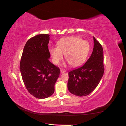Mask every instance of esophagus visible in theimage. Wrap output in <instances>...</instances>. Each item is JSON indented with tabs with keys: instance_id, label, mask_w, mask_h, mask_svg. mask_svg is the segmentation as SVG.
I'll return each instance as SVG.
<instances>
[{
	"instance_id": "obj_1",
	"label": "esophagus",
	"mask_w": 126,
	"mask_h": 126,
	"mask_svg": "<svg viewBox=\"0 0 126 126\" xmlns=\"http://www.w3.org/2000/svg\"><path fill=\"white\" fill-rule=\"evenodd\" d=\"M66 72V71L64 70H61V73L62 74V73H64Z\"/></svg>"
}]
</instances>
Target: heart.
Segmentation results:
<instances>
[{
    "label": "heart",
    "instance_id": "b5f03b06",
    "mask_svg": "<svg viewBox=\"0 0 126 126\" xmlns=\"http://www.w3.org/2000/svg\"><path fill=\"white\" fill-rule=\"evenodd\" d=\"M57 47H51L49 53L54 64L57 65L62 60L63 55L71 66H77L86 60L90 50V45L77 37L61 39Z\"/></svg>",
    "mask_w": 126,
    "mask_h": 126
}]
</instances>
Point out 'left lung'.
Instances as JSON below:
<instances>
[{"label": "left lung", "instance_id": "left-lung-1", "mask_svg": "<svg viewBox=\"0 0 126 126\" xmlns=\"http://www.w3.org/2000/svg\"><path fill=\"white\" fill-rule=\"evenodd\" d=\"M94 39V48L91 57L85 64L70 71L67 88L72 94L87 96L98 86L104 72V56L102 45Z\"/></svg>", "mask_w": 126, "mask_h": 126}]
</instances>
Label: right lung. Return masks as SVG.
<instances>
[{
    "mask_svg": "<svg viewBox=\"0 0 126 126\" xmlns=\"http://www.w3.org/2000/svg\"><path fill=\"white\" fill-rule=\"evenodd\" d=\"M49 35L40 34L29 39L24 46L20 69L25 87L35 97L43 99L54 93L60 70L49 61Z\"/></svg>",
    "mask_w": 126,
    "mask_h": 126,
    "instance_id": "add662e5",
    "label": "right lung"
}]
</instances>
